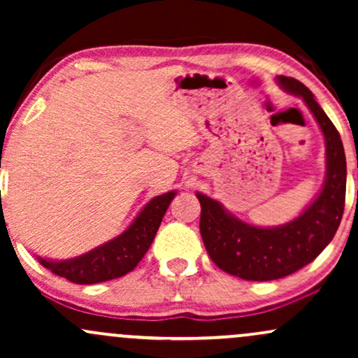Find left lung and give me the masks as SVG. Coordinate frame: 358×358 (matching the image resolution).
Returning <instances> with one entry per match:
<instances>
[{
	"label": "left lung",
	"mask_w": 358,
	"mask_h": 358,
	"mask_svg": "<svg viewBox=\"0 0 358 358\" xmlns=\"http://www.w3.org/2000/svg\"><path fill=\"white\" fill-rule=\"evenodd\" d=\"M286 92L301 97L323 131L327 176L320 195L294 220L279 227H254L234 217L210 196L196 193L200 234L208 256L222 271L248 281L289 276L315 261L334 239L345 208L347 162L338 131L311 90L293 77H278Z\"/></svg>",
	"instance_id": "1"
}]
</instances>
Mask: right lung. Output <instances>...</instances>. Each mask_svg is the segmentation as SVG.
<instances>
[{
  "label": "right lung",
  "mask_w": 358,
  "mask_h": 358,
  "mask_svg": "<svg viewBox=\"0 0 358 358\" xmlns=\"http://www.w3.org/2000/svg\"><path fill=\"white\" fill-rule=\"evenodd\" d=\"M175 195V192H168L151 199L138 213L133 224L116 239L67 261H50V259L38 257L40 264L50 269L57 276L77 285H96V282L124 276L136 268L138 262L150 249L163 215Z\"/></svg>",
  "instance_id": "right-lung-1"
}]
</instances>
